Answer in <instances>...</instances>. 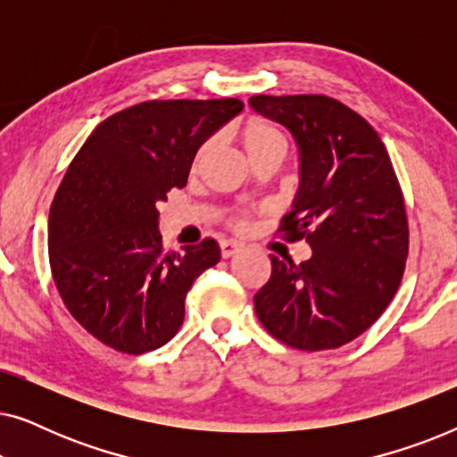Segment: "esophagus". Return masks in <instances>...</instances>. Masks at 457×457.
I'll return each mask as SVG.
<instances>
[{
	"mask_svg": "<svg viewBox=\"0 0 457 457\" xmlns=\"http://www.w3.org/2000/svg\"><path fill=\"white\" fill-rule=\"evenodd\" d=\"M239 252H241V245H239V243L228 241V239L220 241V253H222V258H233V255H235V253H239Z\"/></svg>",
	"mask_w": 457,
	"mask_h": 457,
	"instance_id": "34e87169",
	"label": "esophagus"
}]
</instances>
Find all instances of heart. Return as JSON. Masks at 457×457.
Returning <instances> with one entry per match:
<instances>
[{
  "mask_svg": "<svg viewBox=\"0 0 457 457\" xmlns=\"http://www.w3.org/2000/svg\"><path fill=\"white\" fill-rule=\"evenodd\" d=\"M239 141L247 158H253V155H260V154L285 152L283 135H280L278 130L266 120H249L245 127L241 129ZM208 149H210V143H205V145L197 152L195 162H202L204 155L208 154Z\"/></svg>",
  "mask_w": 457,
  "mask_h": 457,
  "instance_id": "b5f03b06",
  "label": "heart"
}]
</instances>
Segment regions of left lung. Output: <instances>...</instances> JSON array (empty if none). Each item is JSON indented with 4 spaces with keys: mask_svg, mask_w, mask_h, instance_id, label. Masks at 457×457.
I'll return each instance as SVG.
<instances>
[{
    "mask_svg": "<svg viewBox=\"0 0 457 457\" xmlns=\"http://www.w3.org/2000/svg\"><path fill=\"white\" fill-rule=\"evenodd\" d=\"M299 149V187L280 233L305 239L310 260L270 255L255 293L260 322L303 352L345 345L395 295L408 258V218L389 154L370 124L327 96H253Z\"/></svg>",
    "mask_w": 457,
    "mask_h": 457,
    "instance_id": "left-lung-1",
    "label": "left lung"
}]
</instances>
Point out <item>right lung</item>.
Returning <instances> with one entry per match:
<instances>
[{"label": "right lung", "instance_id": "obj_1", "mask_svg": "<svg viewBox=\"0 0 457 457\" xmlns=\"http://www.w3.org/2000/svg\"><path fill=\"white\" fill-rule=\"evenodd\" d=\"M241 110L233 97L137 104L97 124L68 166L49 210V266L68 312L104 345L139 355L179 333L187 293L220 247L166 252L158 204Z\"/></svg>", "mask_w": 457, "mask_h": 457}]
</instances>
